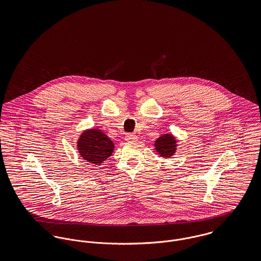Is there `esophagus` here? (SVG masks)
<instances>
[{
    "mask_svg": "<svg viewBox=\"0 0 261 261\" xmlns=\"http://www.w3.org/2000/svg\"><path fill=\"white\" fill-rule=\"evenodd\" d=\"M137 139H138V137H137V135H135V134H127V135L125 136V140H126L127 142H135V141H137Z\"/></svg>",
    "mask_w": 261,
    "mask_h": 261,
    "instance_id": "obj_1",
    "label": "esophagus"
}]
</instances>
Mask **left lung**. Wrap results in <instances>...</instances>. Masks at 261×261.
Here are the masks:
<instances>
[{"mask_svg": "<svg viewBox=\"0 0 261 261\" xmlns=\"http://www.w3.org/2000/svg\"><path fill=\"white\" fill-rule=\"evenodd\" d=\"M154 146L160 154L171 156L176 149V141L171 135H165L156 140Z\"/></svg>", "mask_w": 261, "mask_h": 261, "instance_id": "8db88e82", "label": "left lung"}]
</instances>
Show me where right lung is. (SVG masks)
<instances>
[{"label":"right lung","instance_id":"1","mask_svg":"<svg viewBox=\"0 0 261 261\" xmlns=\"http://www.w3.org/2000/svg\"><path fill=\"white\" fill-rule=\"evenodd\" d=\"M77 148L85 161L100 165L112 155L114 146L108 136L100 130L89 129L81 135Z\"/></svg>","mask_w":261,"mask_h":261}]
</instances>
